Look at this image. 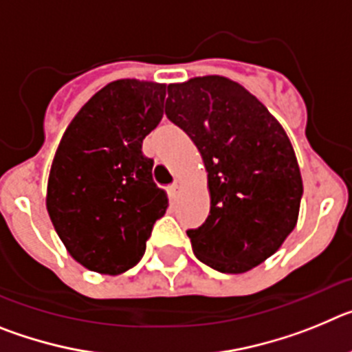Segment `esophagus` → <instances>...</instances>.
<instances>
[{
  "instance_id": "esophagus-1",
  "label": "esophagus",
  "mask_w": 352,
  "mask_h": 352,
  "mask_svg": "<svg viewBox=\"0 0 352 352\" xmlns=\"http://www.w3.org/2000/svg\"><path fill=\"white\" fill-rule=\"evenodd\" d=\"M183 188V182L182 179H174V183L170 185V190H173V194H178L179 190Z\"/></svg>"
}]
</instances>
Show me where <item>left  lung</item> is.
Here are the masks:
<instances>
[{"mask_svg":"<svg viewBox=\"0 0 352 352\" xmlns=\"http://www.w3.org/2000/svg\"><path fill=\"white\" fill-rule=\"evenodd\" d=\"M167 91V118L192 139L208 173L210 214L186 231L195 257L222 273L256 268L298 223L303 182L287 133L227 77H194Z\"/></svg>","mask_w":352,"mask_h":352,"instance_id":"8db88e82","label":"left lung"}]
</instances>
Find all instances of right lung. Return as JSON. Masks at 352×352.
Here are the masks:
<instances>
[{
	"label": "right lung",
	"instance_id": "right-lung-1",
	"mask_svg": "<svg viewBox=\"0 0 352 352\" xmlns=\"http://www.w3.org/2000/svg\"><path fill=\"white\" fill-rule=\"evenodd\" d=\"M166 84L120 79L80 107L56 149L45 206L74 259L120 275L146 250L167 195L153 183L142 141L164 116Z\"/></svg>",
	"mask_w": 352,
	"mask_h": 352
}]
</instances>
